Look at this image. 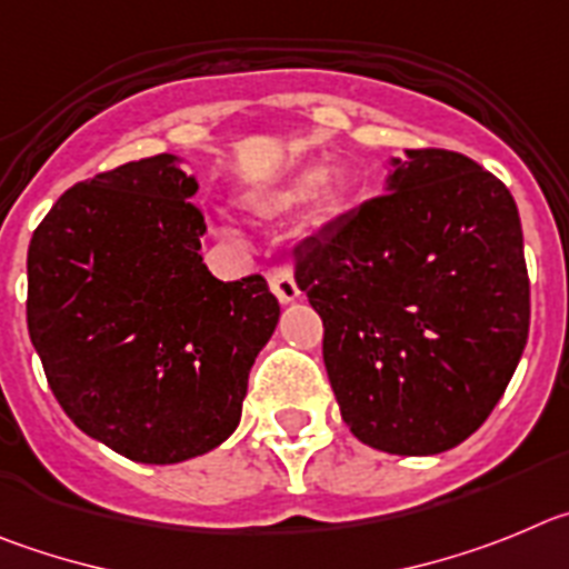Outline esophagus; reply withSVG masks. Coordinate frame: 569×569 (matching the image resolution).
I'll use <instances>...</instances> for the list:
<instances>
[{
  "instance_id": "1",
  "label": "esophagus",
  "mask_w": 569,
  "mask_h": 569,
  "mask_svg": "<svg viewBox=\"0 0 569 569\" xmlns=\"http://www.w3.org/2000/svg\"><path fill=\"white\" fill-rule=\"evenodd\" d=\"M269 286H272V291L278 295V300L283 306L297 303V300H300V295H303V291H300V286L295 283V278L289 274V269H272V272H269Z\"/></svg>"
}]
</instances>
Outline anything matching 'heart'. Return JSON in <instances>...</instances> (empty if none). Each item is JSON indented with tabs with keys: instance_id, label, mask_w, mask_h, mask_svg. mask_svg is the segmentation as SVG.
<instances>
[{
	"instance_id": "1",
	"label": "heart",
	"mask_w": 569,
	"mask_h": 569,
	"mask_svg": "<svg viewBox=\"0 0 569 569\" xmlns=\"http://www.w3.org/2000/svg\"><path fill=\"white\" fill-rule=\"evenodd\" d=\"M348 198V172L340 161H326L322 167H303L266 187L249 189L240 207L260 223H280L303 207L297 232L317 238L342 214Z\"/></svg>"
}]
</instances>
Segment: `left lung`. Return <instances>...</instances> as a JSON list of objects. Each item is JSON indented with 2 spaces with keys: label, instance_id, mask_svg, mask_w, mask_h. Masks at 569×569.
<instances>
[{
  "label": "left lung",
  "instance_id": "left-lung-1",
  "mask_svg": "<svg viewBox=\"0 0 569 569\" xmlns=\"http://www.w3.org/2000/svg\"><path fill=\"white\" fill-rule=\"evenodd\" d=\"M386 196L297 252L342 422L368 448L433 457L490 417L530 329L510 189L450 150L386 161Z\"/></svg>",
  "mask_w": 569,
  "mask_h": 569
}]
</instances>
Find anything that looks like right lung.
<instances>
[{"label":"right lung","instance_id":"1","mask_svg":"<svg viewBox=\"0 0 569 569\" xmlns=\"http://www.w3.org/2000/svg\"><path fill=\"white\" fill-rule=\"evenodd\" d=\"M172 152L68 189L28 249V331L76 428L144 465L227 442L278 329L260 274L223 283L201 258L198 181Z\"/></svg>","mask_w":569,"mask_h":569}]
</instances>
